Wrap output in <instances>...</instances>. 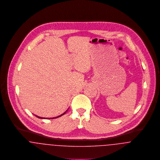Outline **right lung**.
<instances>
[{"mask_svg":"<svg viewBox=\"0 0 160 160\" xmlns=\"http://www.w3.org/2000/svg\"><path fill=\"white\" fill-rule=\"evenodd\" d=\"M68 110L65 112V113H63V114H61V115H60V116H57V117H55V118H48V119H54V118H58V117H60V116H62V115H63V114H65L66 113V112L68 111ZM36 117H38V118H40V119H48L47 118H42V117H39V116H36V115H35Z\"/></svg>","mask_w":160,"mask_h":160,"instance_id":"right-lung-1","label":"right lung"}]
</instances>
